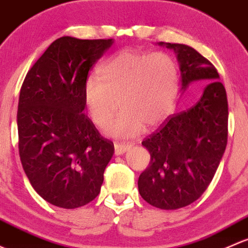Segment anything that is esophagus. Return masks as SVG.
<instances>
[{"instance_id": "esophagus-1", "label": "esophagus", "mask_w": 248, "mask_h": 248, "mask_svg": "<svg viewBox=\"0 0 248 248\" xmlns=\"http://www.w3.org/2000/svg\"><path fill=\"white\" fill-rule=\"evenodd\" d=\"M130 143H114V154L123 155L126 150L130 149Z\"/></svg>"}]
</instances>
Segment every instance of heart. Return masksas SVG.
Here are the masks:
<instances>
[{"label":"heart","instance_id":"obj_1","mask_svg":"<svg viewBox=\"0 0 248 248\" xmlns=\"http://www.w3.org/2000/svg\"><path fill=\"white\" fill-rule=\"evenodd\" d=\"M99 74L100 78H86L83 101L98 126L121 105L123 111L105 129L108 136H136L144 126L154 129L172 114L179 93V68L172 56L125 48L106 61Z\"/></svg>","mask_w":248,"mask_h":248}]
</instances>
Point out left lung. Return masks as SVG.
Segmentation results:
<instances>
[{"label":"left lung","mask_w":248,"mask_h":248,"mask_svg":"<svg viewBox=\"0 0 248 248\" xmlns=\"http://www.w3.org/2000/svg\"><path fill=\"white\" fill-rule=\"evenodd\" d=\"M174 51L181 92L193 82L204 87L197 104L170 117L142 142L150 154L139 178L140 195L163 210H175L197 201L208 188L227 145L228 103L216 68L193 47L159 43Z\"/></svg>","instance_id":"obj_1"}]
</instances>
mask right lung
<instances>
[{
    "label": "right lung",
    "instance_id": "add662e5",
    "mask_svg": "<svg viewBox=\"0 0 248 248\" xmlns=\"http://www.w3.org/2000/svg\"><path fill=\"white\" fill-rule=\"evenodd\" d=\"M112 45L113 39L60 38L30 69L20 91V160L35 192L58 208L93 201L113 156V143L82 113L89 69Z\"/></svg>",
    "mask_w": 248,
    "mask_h": 248
}]
</instances>
